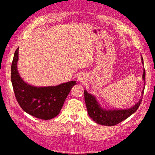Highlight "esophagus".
<instances>
[{"instance_id":"obj_1","label":"esophagus","mask_w":155,"mask_h":155,"mask_svg":"<svg viewBox=\"0 0 155 155\" xmlns=\"http://www.w3.org/2000/svg\"><path fill=\"white\" fill-rule=\"evenodd\" d=\"M86 79V77H85V75L83 73H81L78 75L77 80L78 82V83H83Z\"/></svg>"}]
</instances>
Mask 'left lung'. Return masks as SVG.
<instances>
[{
	"instance_id": "8db88e82",
	"label": "left lung",
	"mask_w": 155,
	"mask_h": 155,
	"mask_svg": "<svg viewBox=\"0 0 155 155\" xmlns=\"http://www.w3.org/2000/svg\"><path fill=\"white\" fill-rule=\"evenodd\" d=\"M143 64H144L143 57H141ZM143 80L145 85V71H143ZM144 88L141 94L140 100L138 101L133 107L129 108H124V109H108L104 108L98 103L97 98L94 95L88 93L87 91L84 90V101L86 103L88 114L89 117L95 123L104 126H114L120 122L127 119L134 112H136L139 107L142 101V98L144 93Z\"/></svg>"
}]
</instances>
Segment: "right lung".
Segmentation results:
<instances>
[{
  "label": "right lung",
  "instance_id": "add662e5",
  "mask_svg": "<svg viewBox=\"0 0 155 155\" xmlns=\"http://www.w3.org/2000/svg\"><path fill=\"white\" fill-rule=\"evenodd\" d=\"M18 48L11 65V82L16 100L22 110L36 118L49 120L60 113L66 98L76 81H69L57 86L34 87L20 77L17 68Z\"/></svg>",
  "mask_w": 155,
  "mask_h": 155
}]
</instances>
